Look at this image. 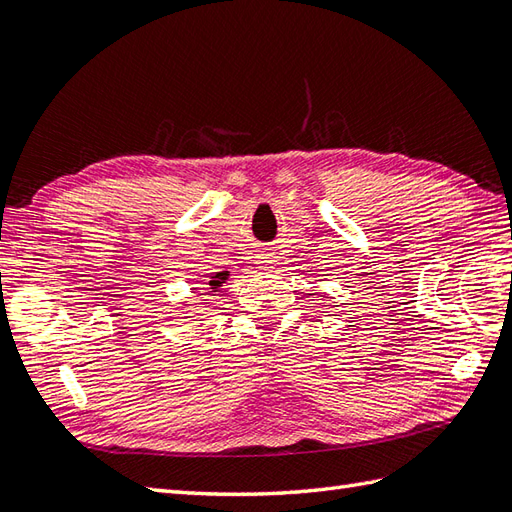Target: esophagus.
<instances>
[{
    "mask_svg": "<svg viewBox=\"0 0 512 512\" xmlns=\"http://www.w3.org/2000/svg\"><path fill=\"white\" fill-rule=\"evenodd\" d=\"M274 261H277V257H272V255H266V253H261V255H257V264H259L261 268H272V266H274Z\"/></svg>",
    "mask_w": 512,
    "mask_h": 512,
    "instance_id": "1",
    "label": "esophagus"
}]
</instances>
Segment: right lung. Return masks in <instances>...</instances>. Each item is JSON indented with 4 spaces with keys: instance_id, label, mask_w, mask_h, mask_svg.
I'll use <instances>...</instances> for the list:
<instances>
[{
    "instance_id": "1",
    "label": "right lung",
    "mask_w": 512,
    "mask_h": 512,
    "mask_svg": "<svg viewBox=\"0 0 512 512\" xmlns=\"http://www.w3.org/2000/svg\"><path fill=\"white\" fill-rule=\"evenodd\" d=\"M225 279H227V274H225V272H218L216 277H212V281H209V285H212L214 290H216V287H218L220 283H225Z\"/></svg>"
}]
</instances>
